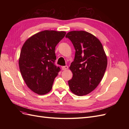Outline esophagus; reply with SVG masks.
<instances>
[{
	"label": "esophagus",
	"instance_id": "1",
	"mask_svg": "<svg viewBox=\"0 0 129 129\" xmlns=\"http://www.w3.org/2000/svg\"><path fill=\"white\" fill-rule=\"evenodd\" d=\"M61 68H62V69L63 70V71H65V70L67 69L68 68V67L67 66H62Z\"/></svg>",
	"mask_w": 129,
	"mask_h": 129
}]
</instances>
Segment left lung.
<instances>
[{
  "instance_id": "obj_1",
  "label": "left lung",
  "mask_w": 129,
  "mask_h": 129,
  "mask_svg": "<svg viewBox=\"0 0 129 129\" xmlns=\"http://www.w3.org/2000/svg\"><path fill=\"white\" fill-rule=\"evenodd\" d=\"M75 49L70 66L72 79L68 81L71 91L77 96L87 95L99 84L107 66V57L100 41L83 30L71 31L66 36Z\"/></svg>"
}]
</instances>
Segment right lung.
<instances>
[{
    "mask_svg": "<svg viewBox=\"0 0 129 129\" xmlns=\"http://www.w3.org/2000/svg\"><path fill=\"white\" fill-rule=\"evenodd\" d=\"M66 33L46 30L27 39L22 46L19 66L23 79L30 90L45 95L52 88L60 68L55 63V47Z\"/></svg>",
    "mask_w": 129,
    "mask_h": 129,
    "instance_id": "1",
    "label": "right lung"
}]
</instances>
